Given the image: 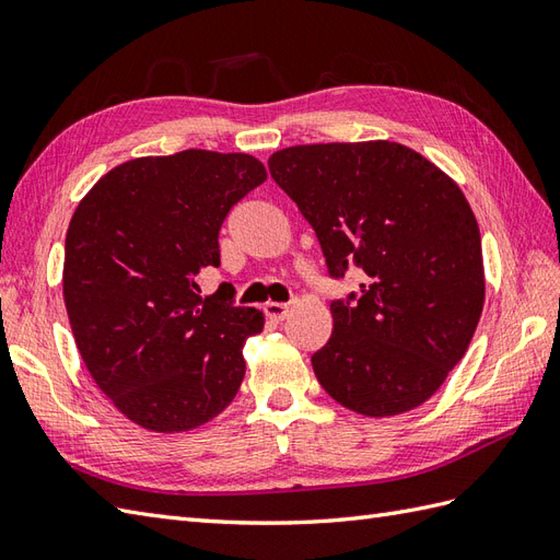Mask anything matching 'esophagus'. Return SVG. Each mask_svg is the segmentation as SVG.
Returning a JSON list of instances; mask_svg holds the SVG:
<instances>
[{"instance_id": "1", "label": "esophagus", "mask_w": 560, "mask_h": 560, "mask_svg": "<svg viewBox=\"0 0 560 560\" xmlns=\"http://www.w3.org/2000/svg\"><path fill=\"white\" fill-rule=\"evenodd\" d=\"M289 305L285 303H267L265 305V314L269 319H275V322H283L285 317H289Z\"/></svg>"}]
</instances>
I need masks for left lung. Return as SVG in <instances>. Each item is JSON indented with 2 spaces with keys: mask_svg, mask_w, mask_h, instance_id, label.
I'll return each mask as SVG.
<instances>
[{
  "mask_svg": "<svg viewBox=\"0 0 560 560\" xmlns=\"http://www.w3.org/2000/svg\"><path fill=\"white\" fill-rule=\"evenodd\" d=\"M269 172L312 224L334 300V334L312 354L322 388L364 417L423 405L462 362L485 303L480 229L456 182L395 141L307 143Z\"/></svg>",
  "mask_w": 560,
  "mask_h": 560,
  "instance_id": "obj_1",
  "label": "left lung"
}]
</instances>
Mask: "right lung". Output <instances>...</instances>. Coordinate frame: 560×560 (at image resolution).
Here are the masks:
<instances>
[{
	"instance_id": "obj_1",
	"label": "right lung",
	"mask_w": 560,
	"mask_h": 560,
	"mask_svg": "<svg viewBox=\"0 0 560 560\" xmlns=\"http://www.w3.org/2000/svg\"><path fill=\"white\" fill-rule=\"evenodd\" d=\"M267 179L248 153L189 149L135 158L98 179L66 234L63 300L92 378L137 425L182 433L236 397L255 307L196 277L220 267V229Z\"/></svg>"
}]
</instances>
